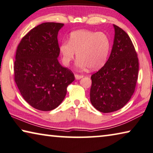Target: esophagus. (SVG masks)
<instances>
[{
	"label": "esophagus",
	"instance_id": "1",
	"mask_svg": "<svg viewBox=\"0 0 153 153\" xmlns=\"http://www.w3.org/2000/svg\"><path fill=\"white\" fill-rule=\"evenodd\" d=\"M84 77L83 75H79V74H76L75 75V77H76V79H79L81 78H82Z\"/></svg>",
	"mask_w": 153,
	"mask_h": 153
}]
</instances>
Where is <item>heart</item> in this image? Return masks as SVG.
Wrapping results in <instances>:
<instances>
[{
    "mask_svg": "<svg viewBox=\"0 0 153 153\" xmlns=\"http://www.w3.org/2000/svg\"><path fill=\"white\" fill-rule=\"evenodd\" d=\"M111 42L106 33L89 30H78L71 33L69 42L61 43L60 52L62 62L69 66L77 53L76 65L80 69L97 70L108 60Z\"/></svg>",
    "mask_w": 153,
    "mask_h": 153,
    "instance_id": "heart-1",
    "label": "heart"
}]
</instances>
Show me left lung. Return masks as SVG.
<instances>
[{"label": "left lung", "instance_id": "left-lung-1", "mask_svg": "<svg viewBox=\"0 0 153 153\" xmlns=\"http://www.w3.org/2000/svg\"><path fill=\"white\" fill-rule=\"evenodd\" d=\"M115 38L104 67L93 74L90 100L97 111L107 113L124 107L133 95L138 77L137 54L128 35L113 25Z\"/></svg>", "mask_w": 153, "mask_h": 153}]
</instances>
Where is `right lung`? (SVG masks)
Returning <instances> with one entry per match:
<instances>
[{"label":"right lung","mask_w":153,"mask_h":153,"mask_svg":"<svg viewBox=\"0 0 153 153\" xmlns=\"http://www.w3.org/2000/svg\"><path fill=\"white\" fill-rule=\"evenodd\" d=\"M64 26L44 22L34 27L18 45L14 80L24 100L34 108L49 111L58 107L75 79L74 74L59 63L58 34Z\"/></svg>","instance_id":"add662e5"}]
</instances>
